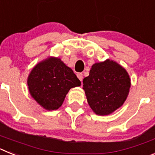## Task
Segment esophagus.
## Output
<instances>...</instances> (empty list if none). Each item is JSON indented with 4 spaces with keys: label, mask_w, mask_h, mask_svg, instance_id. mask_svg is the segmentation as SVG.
Returning <instances> with one entry per match:
<instances>
[{
    "label": "esophagus",
    "mask_w": 155,
    "mask_h": 155,
    "mask_svg": "<svg viewBox=\"0 0 155 155\" xmlns=\"http://www.w3.org/2000/svg\"><path fill=\"white\" fill-rule=\"evenodd\" d=\"M77 76H78V78L79 80H80L81 81H82V80H83V74L78 73V74H77Z\"/></svg>",
    "instance_id": "obj_1"
}]
</instances>
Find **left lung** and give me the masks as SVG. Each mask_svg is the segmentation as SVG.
Returning a JSON list of instances; mask_svg holds the SVG:
<instances>
[{
	"mask_svg": "<svg viewBox=\"0 0 155 155\" xmlns=\"http://www.w3.org/2000/svg\"><path fill=\"white\" fill-rule=\"evenodd\" d=\"M87 103L98 116H107L124 105L131 82L124 68L114 61L94 63L83 80Z\"/></svg>",
	"mask_w": 155,
	"mask_h": 155,
	"instance_id": "1",
	"label": "left lung"
}]
</instances>
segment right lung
I'll return each mask as SVG.
<instances>
[{"label":"right lung","instance_id":"obj_1","mask_svg":"<svg viewBox=\"0 0 155 155\" xmlns=\"http://www.w3.org/2000/svg\"><path fill=\"white\" fill-rule=\"evenodd\" d=\"M27 84L31 98L51 111L61 107L70 89L81 86V81L61 59L49 57L31 69Z\"/></svg>","mask_w":155,"mask_h":155}]
</instances>
